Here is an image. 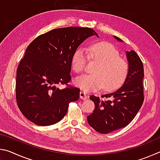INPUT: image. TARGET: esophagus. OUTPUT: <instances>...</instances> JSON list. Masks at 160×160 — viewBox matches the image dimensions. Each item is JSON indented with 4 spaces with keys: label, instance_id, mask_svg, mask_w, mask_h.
I'll return each instance as SVG.
<instances>
[{
    "label": "esophagus",
    "instance_id": "obj_1",
    "mask_svg": "<svg viewBox=\"0 0 160 160\" xmlns=\"http://www.w3.org/2000/svg\"><path fill=\"white\" fill-rule=\"evenodd\" d=\"M80 99H82V100H85L88 99V96H87L86 93L85 92H80Z\"/></svg>",
    "mask_w": 160,
    "mask_h": 160
}]
</instances>
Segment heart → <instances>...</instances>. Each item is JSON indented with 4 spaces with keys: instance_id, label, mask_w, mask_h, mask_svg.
I'll use <instances>...</instances> for the list:
<instances>
[{
    "instance_id": "1",
    "label": "heart",
    "mask_w": 160,
    "mask_h": 160,
    "mask_svg": "<svg viewBox=\"0 0 160 160\" xmlns=\"http://www.w3.org/2000/svg\"><path fill=\"white\" fill-rule=\"evenodd\" d=\"M88 57L97 64L92 74L83 75L75 81L78 88L85 92L96 91L101 88L105 91H113L123 85L129 72V65L120 57L118 51L106 42L89 46L87 51L79 48L74 53L72 66L77 73L82 72Z\"/></svg>"
}]
</instances>
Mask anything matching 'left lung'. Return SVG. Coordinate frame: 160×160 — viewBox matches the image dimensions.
<instances>
[{
	"label": "left lung",
	"instance_id": "left-lung-1",
	"mask_svg": "<svg viewBox=\"0 0 160 160\" xmlns=\"http://www.w3.org/2000/svg\"><path fill=\"white\" fill-rule=\"evenodd\" d=\"M114 38L121 41L117 37ZM126 54L129 72L123 85L113 92L102 94L101 98L95 95L90 97L95 109L88 116V121L100 133L107 134L128 126L144 102L142 62L134 51H127Z\"/></svg>",
	"mask_w": 160,
	"mask_h": 160
}]
</instances>
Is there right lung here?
<instances>
[{
	"instance_id": "add662e5",
	"label": "right lung",
	"mask_w": 160,
	"mask_h": 160,
	"mask_svg": "<svg viewBox=\"0 0 160 160\" xmlns=\"http://www.w3.org/2000/svg\"><path fill=\"white\" fill-rule=\"evenodd\" d=\"M92 29L68 27L39 35L27 48L17 69L15 96L20 112L38 126L53 125L77 101L80 89L69 85L72 59L78 47L92 35ZM61 83L63 90L56 88Z\"/></svg>"
}]
</instances>
